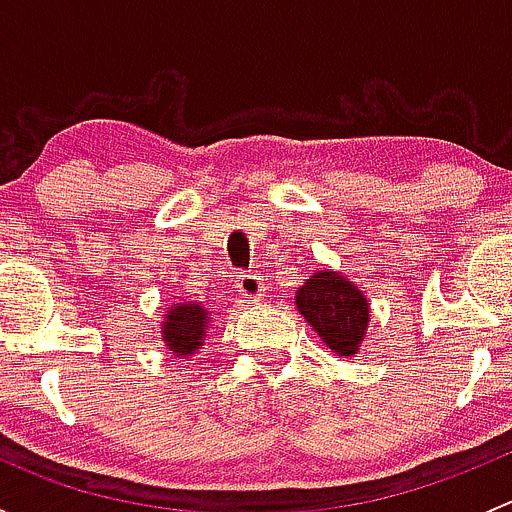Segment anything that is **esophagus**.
Here are the masks:
<instances>
[{
  "instance_id": "obj_1",
  "label": "esophagus",
  "mask_w": 512,
  "mask_h": 512,
  "mask_svg": "<svg viewBox=\"0 0 512 512\" xmlns=\"http://www.w3.org/2000/svg\"><path fill=\"white\" fill-rule=\"evenodd\" d=\"M237 292H240L242 297L250 299V302H257V299L265 297V285H262L260 275L245 272V275H240V280H237Z\"/></svg>"
}]
</instances>
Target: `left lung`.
Masks as SVG:
<instances>
[{"instance_id":"8db88e82","label":"left lung","mask_w":512,"mask_h":512,"mask_svg":"<svg viewBox=\"0 0 512 512\" xmlns=\"http://www.w3.org/2000/svg\"><path fill=\"white\" fill-rule=\"evenodd\" d=\"M297 309L339 356L359 352L369 327V299L339 272L319 270L297 289Z\"/></svg>"}]
</instances>
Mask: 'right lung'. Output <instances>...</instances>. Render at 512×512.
Masks as SVG:
<instances>
[{
  "label": "right lung",
  "instance_id": "1",
  "mask_svg": "<svg viewBox=\"0 0 512 512\" xmlns=\"http://www.w3.org/2000/svg\"><path fill=\"white\" fill-rule=\"evenodd\" d=\"M210 327V314L198 302H178L170 304L163 314V332L160 339L168 347L170 354L188 359L190 354L203 347V339Z\"/></svg>",
  "mask_w": 512,
  "mask_h": 512
}]
</instances>
